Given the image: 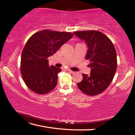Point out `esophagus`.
I'll return each mask as SVG.
<instances>
[{
  "label": "esophagus",
  "mask_w": 135,
  "mask_h": 135,
  "mask_svg": "<svg viewBox=\"0 0 135 135\" xmlns=\"http://www.w3.org/2000/svg\"><path fill=\"white\" fill-rule=\"evenodd\" d=\"M67 71H68V73H71V74H73V73H74V71H73L71 70H70V69H67Z\"/></svg>",
  "instance_id": "esophagus-1"
}]
</instances>
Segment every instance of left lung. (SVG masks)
Segmentation results:
<instances>
[{
	"label": "left lung",
	"instance_id": "obj_1",
	"mask_svg": "<svg viewBox=\"0 0 135 135\" xmlns=\"http://www.w3.org/2000/svg\"><path fill=\"white\" fill-rule=\"evenodd\" d=\"M80 39L88 46L86 59L90 61V75L83 74V80L77 83L81 92L94 96L108 88L117 70V54L111 40L101 32L92 31H74Z\"/></svg>",
	"mask_w": 135,
	"mask_h": 135
}]
</instances>
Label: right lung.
Segmentation results:
<instances>
[{
	"label": "right lung",
	"instance_id": "1",
	"mask_svg": "<svg viewBox=\"0 0 135 135\" xmlns=\"http://www.w3.org/2000/svg\"><path fill=\"white\" fill-rule=\"evenodd\" d=\"M70 32L43 30L27 41L22 50L21 72L25 83L33 92L45 94L55 88L60 68L49 66L47 58L73 37Z\"/></svg>",
	"mask_w": 135,
	"mask_h": 135
}]
</instances>
